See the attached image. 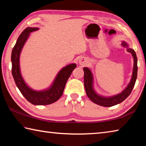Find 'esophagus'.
<instances>
[{
	"label": "esophagus",
	"mask_w": 146,
	"mask_h": 146,
	"mask_svg": "<svg viewBox=\"0 0 146 146\" xmlns=\"http://www.w3.org/2000/svg\"><path fill=\"white\" fill-rule=\"evenodd\" d=\"M87 63H88V60H87V58L85 57L81 58L80 60H79V64H80V65L84 66V65H86V64H87Z\"/></svg>",
	"instance_id": "obj_1"
}]
</instances>
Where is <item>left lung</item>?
Returning <instances> with one entry per match:
<instances>
[{"label":"left lung","instance_id":"8db88e82","mask_svg":"<svg viewBox=\"0 0 146 146\" xmlns=\"http://www.w3.org/2000/svg\"><path fill=\"white\" fill-rule=\"evenodd\" d=\"M122 46L127 48L128 52L131 53L134 64H133V74L129 84L120 93L117 95L111 96V97H103L102 95H98L94 90L93 87V73L88 68H84L83 70L84 71V88L86 90L89 98L96 104L104 106V107H111L123 102L128 96H129L133 90L135 84L136 80L137 77V57L135 51L133 49L129 48L128 44L124 41H122Z\"/></svg>","mask_w":146,"mask_h":146}]
</instances>
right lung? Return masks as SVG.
I'll use <instances>...</instances> for the list:
<instances>
[{"instance_id":"1","label":"right lung","mask_w":146,"mask_h":146,"mask_svg":"<svg viewBox=\"0 0 146 146\" xmlns=\"http://www.w3.org/2000/svg\"><path fill=\"white\" fill-rule=\"evenodd\" d=\"M38 28L28 27L22 32L17 39L11 53L12 75L17 88L26 99L34 105H48L57 101L62 95L63 91L72 71L76 67L75 63L70 64L61 69L50 87L41 91L34 90L26 84L20 69V55L30 33L37 31Z\"/></svg>"}]
</instances>
